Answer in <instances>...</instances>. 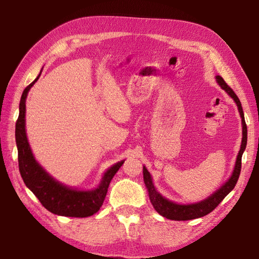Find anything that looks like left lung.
Listing matches in <instances>:
<instances>
[{"instance_id": "8db88e82", "label": "left lung", "mask_w": 259, "mask_h": 259, "mask_svg": "<svg viewBox=\"0 0 259 259\" xmlns=\"http://www.w3.org/2000/svg\"><path fill=\"white\" fill-rule=\"evenodd\" d=\"M216 81L223 90H225L227 94L230 95L231 98L233 100L238 106L241 121H242V142H241V148L239 151L238 157H236L235 166L233 172H232V176L230 177L229 181H227L224 185H223L219 190H217L211 195L209 196L203 201H200L198 203H191V204H179L175 203L172 201H169L165 199L164 196H162L159 192L156 191V188L153 184L152 177L148 170L144 165L143 168V175H144V183H145L146 188L148 191V196H150V200L153 204V207L159 212L161 216H163L168 219H171V221H190V219H195L203 217L209 212H211L212 210L217 207V205L224 200L225 196L229 194V193L233 190L234 186L236 185V182H238L240 172H241V159H242V154L245 150V146H247V124H245L244 121V114L242 111V106H241L240 99L238 96L231 88L227 85V83L223 80L222 76H216Z\"/></svg>"}]
</instances>
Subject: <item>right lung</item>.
<instances>
[{
  "instance_id": "add662e5",
  "label": "right lung",
  "mask_w": 259,
  "mask_h": 259,
  "mask_svg": "<svg viewBox=\"0 0 259 259\" xmlns=\"http://www.w3.org/2000/svg\"><path fill=\"white\" fill-rule=\"evenodd\" d=\"M40 75L26 87L21 95L19 116L16 122V143L18 148V163L21 178L43 207L50 212L65 217L83 218L93 216L103 205L109 183L123 164L124 160L112 165L104 174L99 186L93 191L74 190L52 178L35 160L25 130L26 98L29 89L38 80Z\"/></svg>"
}]
</instances>
